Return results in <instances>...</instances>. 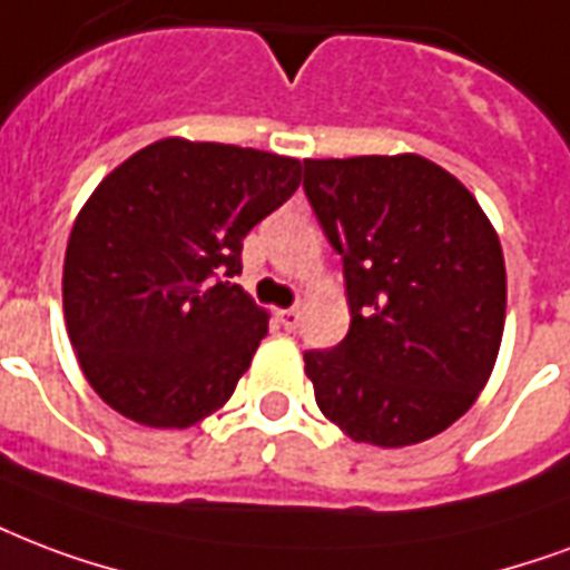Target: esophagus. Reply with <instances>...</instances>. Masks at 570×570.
Returning a JSON list of instances; mask_svg holds the SVG:
<instances>
[{
  "mask_svg": "<svg viewBox=\"0 0 570 570\" xmlns=\"http://www.w3.org/2000/svg\"><path fill=\"white\" fill-rule=\"evenodd\" d=\"M277 320H281V325H284L286 332H295L298 323H302V311H298V307H286V311H277Z\"/></svg>",
  "mask_w": 570,
  "mask_h": 570,
  "instance_id": "esophagus-1",
  "label": "esophagus"
}]
</instances>
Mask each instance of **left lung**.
<instances>
[{
	"label": "left lung",
	"instance_id": "8db88e82",
	"mask_svg": "<svg viewBox=\"0 0 570 570\" xmlns=\"http://www.w3.org/2000/svg\"><path fill=\"white\" fill-rule=\"evenodd\" d=\"M304 194L343 256L350 332L304 353L316 406L355 442L403 449L475 403L505 328L490 217L421 155L304 160Z\"/></svg>",
	"mask_w": 570,
	"mask_h": 570
}]
</instances>
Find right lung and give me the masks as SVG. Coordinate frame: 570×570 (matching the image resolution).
Segmentation results:
<instances>
[{"label":"right lung","instance_id":"obj_1","mask_svg":"<svg viewBox=\"0 0 570 570\" xmlns=\"http://www.w3.org/2000/svg\"><path fill=\"white\" fill-rule=\"evenodd\" d=\"M302 185V160L167 137L130 155L73 220L65 325L107 406L176 428L233 397L268 314L227 277L242 242Z\"/></svg>","mask_w":570,"mask_h":570}]
</instances>
